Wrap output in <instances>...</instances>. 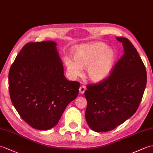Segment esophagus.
Wrapping results in <instances>:
<instances>
[{
    "label": "esophagus",
    "mask_w": 153,
    "mask_h": 153,
    "mask_svg": "<svg viewBox=\"0 0 153 153\" xmlns=\"http://www.w3.org/2000/svg\"><path fill=\"white\" fill-rule=\"evenodd\" d=\"M86 90V87L84 86V85H82L79 87V93L81 94H83L84 92Z\"/></svg>",
    "instance_id": "34e87169"
}]
</instances>
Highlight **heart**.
I'll return each instance as SVG.
<instances>
[{"mask_svg": "<svg viewBox=\"0 0 153 153\" xmlns=\"http://www.w3.org/2000/svg\"><path fill=\"white\" fill-rule=\"evenodd\" d=\"M74 61L65 59L68 71L73 77L82 74L86 68V76L93 82H100L108 77L114 66L116 54L101 42L85 44L76 47L73 53Z\"/></svg>", "mask_w": 153, "mask_h": 153, "instance_id": "heart-1", "label": "heart"}]
</instances>
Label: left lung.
I'll list each match as a JSON object with an SVG mask.
<instances>
[{"mask_svg": "<svg viewBox=\"0 0 153 153\" xmlns=\"http://www.w3.org/2000/svg\"><path fill=\"white\" fill-rule=\"evenodd\" d=\"M123 53L110 76L98 83L88 84L85 118L89 128L106 132L116 128L137 111L147 84L145 65L131 41L116 37Z\"/></svg>", "mask_w": 153, "mask_h": 153, "instance_id": "8db88e82", "label": "left lung"}]
</instances>
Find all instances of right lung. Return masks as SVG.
Masks as SVG:
<instances>
[{"instance_id":"1","label":"right lung","mask_w":153,"mask_h":153,"mask_svg":"<svg viewBox=\"0 0 153 153\" xmlns=\"http://www.w3.org/2000/svg\"><path fill=\"white\" fill-rule=\"evenodd\" d=\"M52 41L25 45L10 68L8 89L13 106L32 128L47 130L58 123L80 83L68 81Z\"/></svg>"}]
</instances>
